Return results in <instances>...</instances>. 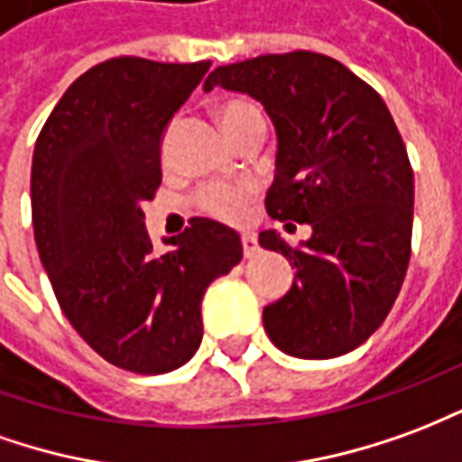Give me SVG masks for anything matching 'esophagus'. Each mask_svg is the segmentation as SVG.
<instances>
[{
  "instance_id": "1",
  "label": "esophagus",
  "mask_w": 462,
  "mask_h": 462,
  "mask_svg": "<svg viewBox=\"0 0 462 462\" xmlns=\"http://www.w3.org/2000/svg\"><path fill=\"white\" fill-rule=\"evenodd\" d=\"M241 244H244V256L254 258L258 254V238L254 234H244L241 236Z\"/></svg>"
}]
</instances>
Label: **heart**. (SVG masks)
<instances>
[{
    "label": "heart",
    "mask_w": 462,
    "mask_h": 462,
    "mask_svg": "<svg viewBox=\"0 0 462 462\" xmlns=\"http://www.w3.org/2000/svg\"><path fill=\"white\" fill-rule=\"evenodd\" d=\"M218 119L224 124L226 134L231 139H236L241 134L251 129V126H258L263 124V116L258 111L256 104L244 99H234L221 104L218 109ZM256 194V184L254 181H238V184H224V181H216V184L204 186L196 201L204 208L206 214L214 216V218H221V221H238L244 211H246V204L251 196Z\"/></svg>",
    "instance_id": "1"
}]
</instances>
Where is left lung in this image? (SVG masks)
Masks as SVG:
<instances>
[{
	"label": "left lung",
	"mask_w": 462,
	"mask_h": 462,
	"mask_svg": "<svg viewBox=\"0 0 462 462\" xmlns=\"http://www.w3.org/2000/svg\"><path fill=\"white\" fill-rule=\"evenodd\" d=\"M214 87L261 101L278 142L268 214L313 231L300 248L261 231L258 244L296 268L289 293L263 309V328L309 361L358 348L393 309L411 258L413 169L385 101L316 51L218 67L204 81Z\"/></svg>",
	"instance_id": "left-lung-1"
}]
</instances>
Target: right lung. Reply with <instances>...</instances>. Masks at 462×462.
Wrapping results in <instances>:
<instances>
[{
    "label": "right lung",
    "instance_id": "obj_1",
    "mask_svg": "<svg viewBox=\"0 0 462 462\" xmlns=\"http://www.w3.org/2000/svg\"><path fill=\"white\" fill-rule=\"evenodd\" d=\"M211 61H101L74 81L39 134L32 224L69 323L101 358L156 375L204 336L201 300L244 256L234 228L194 218L153 251L142 204L162 184V139Z\"/></svg>",
    "mask_w": 462,
    "mask_h": 462
}]
</instances>
